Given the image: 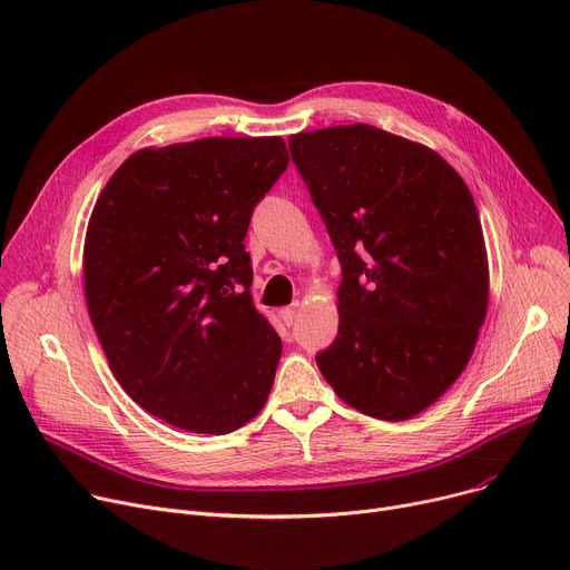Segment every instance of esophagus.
<instances>
[{
	"label": "esophagus",
	"instance_id": "34e87169",
	"mask_svg": "<svg viewBox=\"0 0 570 570\" xmlns=\"http://www.w3.org/2000/svg\"><path fill=\"white\" fill-rule=\"evenodd\" d=\"M279 316H282V321H284V325H293L295 321H297V316H301V305H291V307H284V309H279Z\"/></svg>",
	"mask_w": 570,
	"mask_h": 570
}]
</instances>
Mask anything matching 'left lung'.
Returning a JSON list of instances; mask_svg holds the SVG:
<instances>
[{"label": "left lung", "mask_w": 570, "mask_h": 570, "mask_svg": "<svg viewBox=\"0 0 570 570\" xmlns=\"http://www.w3.org/2000/svg\"><path fill=\"white\" fill-rule=\"evenodd\" d=\"M288 149L342 265L340 331L316 365L348 406L406 421L455 383L488 314L473 196L430 147L370 125Z\"/></svg>", "instance_id": "8db88e82"}]
</instances>
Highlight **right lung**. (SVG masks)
Masks as SVG:
<instances>
[{
  "label": "right lung",
  "instance_id": "obj_1",
  "mask_svg": "<svg viewBox=\"0 0 570 570\" xmlns=\"http://www.w3.org/2000/svg\"><path fill=\"white\" fill-rule=\"evenodd\" d=\"M288 166L279 136L145 147L89 217V318L127 395L168 425L228 434L263 409L282 340L256 312L245 235Z\"/></svg>",
  "mask_w": 570,
  "mask_h": 570
}]
</instances>
